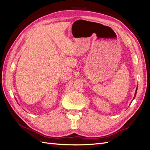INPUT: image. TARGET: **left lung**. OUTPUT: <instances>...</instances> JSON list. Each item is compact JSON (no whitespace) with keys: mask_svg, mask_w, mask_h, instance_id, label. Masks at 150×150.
<instances>
[{"mask_svg":"<svg viewBox=\"0 0 150 150\" xmlns=\"http://www.w3.org/2000/svg\"><path fill=\"white\" fill-rule=\"evenodd\" d=\"M137 89H136V92H135V96H136V93H137Z\"/></svg>","mask_w":150,"mask_h":150,"instance_id":"left-lung-1","label":"left lung"}]
</instances>
